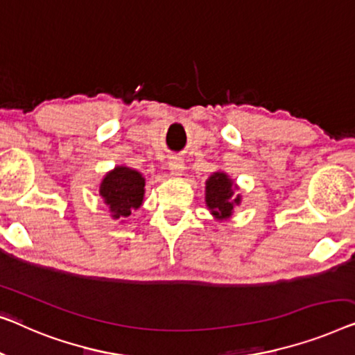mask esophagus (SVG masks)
Instances as JSON below:
<instances>
[{"instance_id":"obj_1","label":"esophagus","mask_w":355,"mask_h":355,"mask_svg":"<svg viewBox=\"0 0 355 355\" xmlns=\"http://www.w3.org/2000/svg\"><path fill=\"white\" fill-rule=\"evenodd\" d=\"M168 168H171L173 173H177V175H180V173H182L183 168H184L183 159L178 157V156L171 157V161H168Z\"/></svg>"}]
</instances>
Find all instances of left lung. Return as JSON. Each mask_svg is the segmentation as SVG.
I'll return each mask as SVG.
<instances>
[{"label":"left lung","mask_w":355,"mask_h":355,"mask_svg":"<svg viewBox=\"0 0 355 355\" xmlns=\"http://www.w3.org/2000/svg\"><path fill=\"white\" fill-rule=\"evenodd\" d=\"M206 202L217 218L232 216L233 206L239 204V196L233 199V182L225 173L217 172L206 183Z\"/></svg>","instance_id":"left-lung-1"}]
</instances>
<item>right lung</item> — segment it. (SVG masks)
<instances>
[{"mask_svg": "<svg viewBox=\"0 0 355 355\" xmlns=\"http://www.w3.org/2000/svg\"><path fill=\"white\" fill-rule=\"evenodd\" d=\"M104 202L111 207L114 218H125L143 202L144 178L128 167H116L104 177L99 187Z\"/></svg>", "mask_w": 355, "mask_h": 355, "instance_id": "obj_1", "label": "right lung"}]
</instances>
